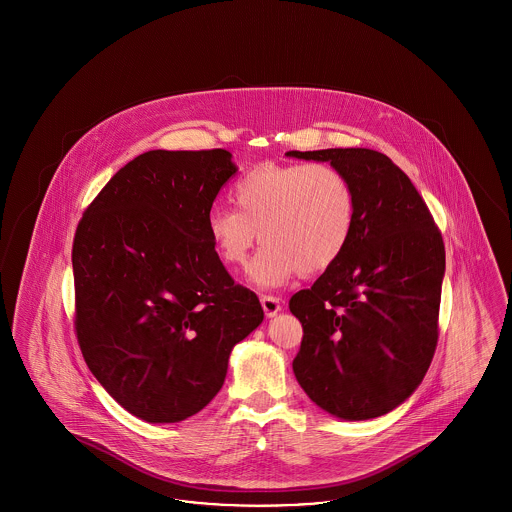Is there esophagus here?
<instances>
[{
    "instance_id": "obj_1",
    "label": "esophagus",
    "mask_w": 512,
    "mask_h": 512,
    "mask_svg": "<svg viewBox=\"0 0 512 512\" xmlns=\"http://www.w3.org/2000/svg\"><path fill=\"white\" fill-rule=\"evenodd\" d=\"M261 305H263V311H265L267 317H274L282 309L280 299L274 297V295H261Z\"/></svg>"
}]
</instances>
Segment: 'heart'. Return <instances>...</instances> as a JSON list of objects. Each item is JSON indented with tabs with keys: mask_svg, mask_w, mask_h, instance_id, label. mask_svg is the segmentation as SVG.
Instances as JSON below:
<instances>
[{
	"mask_svg": "<svg viewBox=\"0 0 512 512\" xmlns=\"http://www.w3.org/2000/svg\"><path fill=\"white\" fill-rule=\"evenodd\" d=\"M232 197L238 211L213 207L207 236L232 268H244L261 240L249 267L259 286H280L295 272L320 274L351 242L357 197L347 174L330 163H261L234 184Z\"/></svg>",
	"mask_w": 512,
	"mask_h": 512,
	"instance_id": "heart-1",
	"label": "heart"
}]
</instances>
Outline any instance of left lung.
Segmentation results:
<instances>
[{
    "label": "left lung",
    "mask_w": 512,
    "mask_h": 512,
    "mask_svg": "<svg viewBox=\"0 0 512 512\" xmlns=\"http://www.w3.org/2000/svg\"><path fill=\"white\" fill-rule=\"evenodd\" d=\"M330 161L357 197L351 242L309 290L290 299L303 326L299 386L343 420L390 413L422 382L439 336L445 245L409 176L366 147L288 151Z\"/></svg>",
    "instance_id": "left-lung-1"
}]
</instances>
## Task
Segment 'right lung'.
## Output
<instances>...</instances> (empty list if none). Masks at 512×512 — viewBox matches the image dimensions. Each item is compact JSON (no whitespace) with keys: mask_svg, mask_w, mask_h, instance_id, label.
<instances>
[{"mask_svg":"<svg viewBox=\"0 0 512 512\" xmlns=\"http://www.w3.org/2000/svg\"><path fill=\"white\" fill-rule=\"evenodd\" d=\"M226 149H155L86 207L73 240L74 332L99 384L146 422H180L219 393L232 347L261 322L222 265L207 215L236 174Z\"/></svg>","mask_w":512,"mask_h":512,"instance_id":"right-lung-1","label":"right lung"}]
</instances>
